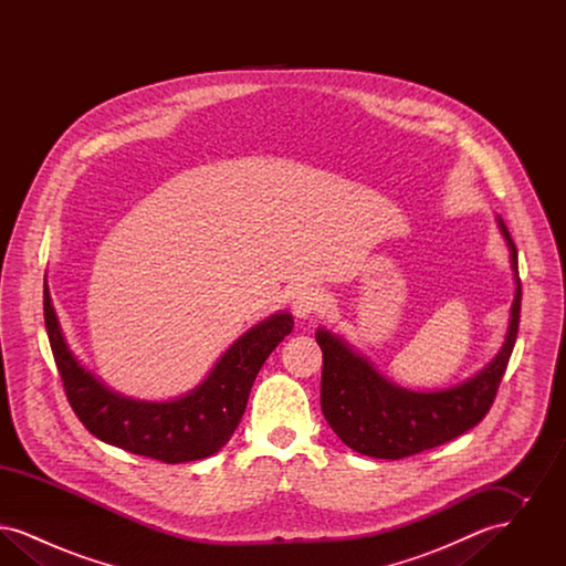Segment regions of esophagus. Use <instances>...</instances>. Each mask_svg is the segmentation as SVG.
Wrapping results in <instances>:
<instances>
[{"label": "esophagus", "mask_w": 566, "mask_h": 566, "mask_svg": "<svg viewBox=\"0 0 566 566\" xmlns=\"http://www.w3.org/2000/svg\"><path fill=\"white\" fill-rule=\"evenodd\" d=\"M324 305H326V298L314 286H303L293 296V312L296 318H303V321L316 312H323Z\"/></svg>", "instance_id": "34e87169"}]
</instances>
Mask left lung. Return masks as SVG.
<instances>
[{"instance_id": "8db88e82", "label": "left lung", "mask_w": 566, "mask_h": 566, "mask_svg": "<svg viewBox=\"0 0 566 566\" xmlns=\"http://www.w3.org/2000/svg\"><path fill=\"white\" fill-rule=\"evenodd\" d=\"M499 229L512 252L515 280L512 318L501 352L467 381L437 392L407 390L381 376L342 337L326 328L316 331V342L323 350L321 405L324 418L354 452L386 460L413 457L457 439L484 420L515 346L522 305L517 248L501 216Z\"/></svg>"}]
</instances>
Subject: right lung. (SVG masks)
<instances>
[{"label": "right lung", "mask_w": 566, "mask_h": 566, "mask_svg": "<svg viewBox=\"0 0 566 566\" xmlns=\"http://www.w3.org/2000/svg\"><path fill=\"white\" fill-rule=\"evenodd\" d=\"M44 323L67 401L86 431L132 454L178 464L212 457L231 439L259 369L295 321L289 312H280L254 324L218 358L210 376L171 401L123 397L84 369L63 337L49 286H44Z\"/></svg>", "instance_id": "add662e5"}]
</instances>
